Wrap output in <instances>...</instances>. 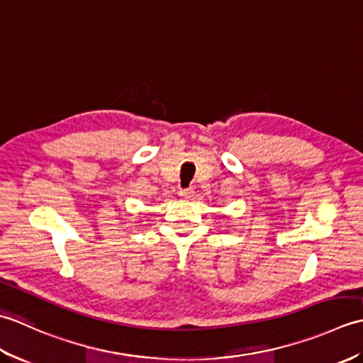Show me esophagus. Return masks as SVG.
Listing matches in <instances>:
<instances>
[{
  "mask_svg": "<svg viewBox=\"0 0 363 363\" xmlns=\"http://www.w3.org/2000/svg\"><path fill=\"white\" fill-rule=\"evenodd\" d=\"M195 190L194 187H187V189H179V196L184 198V199H190L191 196H194Z\"/></svg>",
  "mask_w": 363,
  "mask_h": 363,
  "instance_id": "esophagus-1",
  "label": "esophagus"
}]
</instances>
